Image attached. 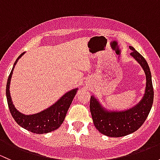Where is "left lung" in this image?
Here are the masks:
<instances>
[{
  "label": "left lung",
  "instance_id": "obj_1",
  "mask_svg": "<svg viewBox=\"0 0 160 160\" xmlns=\"http://www.w3.org/2000/svg\"><path fill=\"white\" fill-rule=\"evenodd\" d=\"M131 56L140 64L146 77V90L141 101L133 108L125 111H109L104 108L93 96L90 97V110L96 128L103 135L109 137H122L133 133L142 125L149 115L153 103L152 76L145 58L129 46Z\"/></svg>",
  "mask_w": 160,
  "mask_h": 160
}]
</instances>
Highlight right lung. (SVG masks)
<instances>
[{
  "mask_svg": "<svg viewBox=\"0 0 160 160\" xmlns=\"http://www.w3.org/2000/svg\"><path fill=\"white\" fill-rule=\"evenodd\" d=\"M24 54L25 52H22L16 59L8 79L7 86H6V96H7L9 110L15 122L25 129L36 134H44L52 132L59 128L63 122L67 111L77 93L78 88H75L67 92L54 104L41 112L28 114V115L21 113L14 108V105L13 104L9 88H10L11 76H12L14 67L18 59Z\"/></svg>",
  "mask_w": 160,
  "mask_h": 160,
  "instance_id": "add662e5",
  "label": "right lung"
}]
</instances>
